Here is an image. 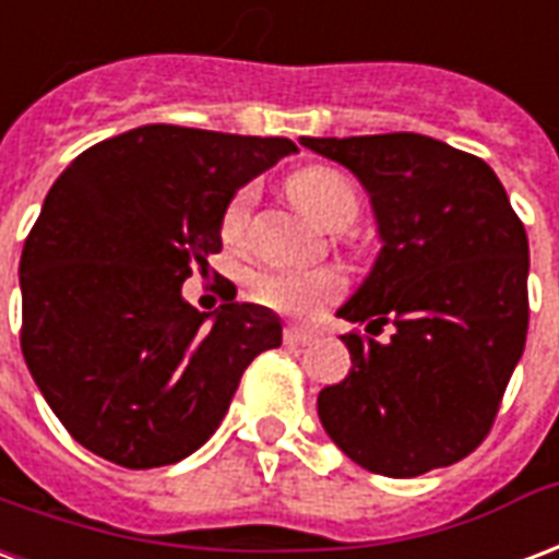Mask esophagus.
Segmentation results:
<instances>
[{
    "instance_id": "esophagus-1",
    "label": "esophagus",
    "mask_w": 559,
    "mask_h": 559,
    "mask_svg": "<svg viewBox=\"0 0 559 559\" xmlns=\"http://www.w3.org/2000/svg\"><path fill=\"white\" fill-rule=\"evenodd\" d=\"M317 341L311 332H305V329H299V325H287L284 329V343L287 346H311V343Z\"/></svg>"
}]
</instances>
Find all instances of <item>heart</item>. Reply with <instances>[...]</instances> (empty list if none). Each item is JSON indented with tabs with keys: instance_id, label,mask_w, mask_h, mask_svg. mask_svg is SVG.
Wrapping results in <instances>:
<instances>
[{
	"instance_id": "b5f03b06",
	"label": "heart",
	"mask_w": 559,
	"mask_h": 559,
	"mask_svg": "<svg viewBox=\"0 0 559 559\" xmlns=\"http://www.w3.org/2000/svg\"><path fill=\"white\" fill-rule=\"evenodd\" d=\"M287 192L296 201L305 216H311L317 225L329 227V230H341V227L353 225L358 216V189L346 175L329 165H305L296 168L287 177ZM254 204V189L242 186L237 189L230 201H227L225 213H222V237L227 242H239L246 234L248 210ZM248 287L251 296L266 305L272 311L290 313L308 320L313 313H320L329 301H334L343 293V275L334 269H311V272H299V269H254L248 275Z\"/></svg>"
}]
</instances>
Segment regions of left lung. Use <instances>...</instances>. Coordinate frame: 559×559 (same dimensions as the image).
<instances>
[{"mask_svg":"<svg viewBox=\"0 0 559 559\" xmlns=\"http://www.w3.org/2000/svg\"><path fill=\"white\" fill-rule=\"evenodd\" d=\"M299 142L361 180L382 237L370 278L337 311L368 334L341 337L353 370L320 391L322 427L382 477L448 468L489 436L524 353L522 218L489 165L429 135Z\"/></svg>","mask_w":559,"mask_h":559,"instance_id":"left-lung-1","label":"left lung"}]
</instances>
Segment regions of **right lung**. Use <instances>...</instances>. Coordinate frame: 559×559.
Masks as SVG:
<instances>
[{
    "label": "right lung",
    "instance_id": "1",
    "mask_svg": "<svg viewBox=\"0 0 559 559\" xmlns=\"http://www.w3.org/2000/svg\"><path fill=\"white\" fill-rule=\"evenodd\" d=\"M293 151L147 123L52 183L20 258V349L82 448L132 471L175 465L216 432L248 364L281 346L278 317L234 301L230 281L213 325L180 287L222 251L230 195Z\"/></svg>",
    "mask_w": 559,
    "mask_h": 559
}]
</instances>
